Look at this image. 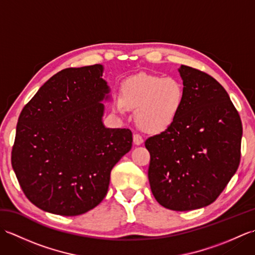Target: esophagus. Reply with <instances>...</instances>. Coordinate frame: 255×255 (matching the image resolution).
<instances>
[{
    "mask_svg": "<svg viewBox=\"0 0 255 255\" xmlns=\"http://www.w3.org/2000/svg\"><path fill=\"white\" fill-rule=\"evenodd\" d=\"M133 143L137 144V145H140L143 143V138L140 136L139 133H134L133 134Z\"/></svg>",
    "mask_w": 255,
    "mask_h": 255,
    "instance_id": "34e87169",
    "label": "esophagus"
}]
</instances>
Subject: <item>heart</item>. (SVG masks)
<instances>
[{
    "mask_svg": "<svg viewBox=\"0 0 255 255\" xmlns=\"http://www.w3.org/2000/svg\"><path fill=\"white\" fill-rule=\"evenodd\" d=\"M184 104L182 84L173 78L140 73L124 81L121 97L113 100V108L125 114L137 108L136 121L142 130L159 133L169 129L180 115Z\"/></svg>",
    "mask_w": 255,
    "mask_h": 255,
    "instance_id": "heart-1",
    "label": "heart"
}]
</instances>
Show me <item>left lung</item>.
<instances>
[{
	"mask_svg": "<svg viewBox=\"0 0 255 255\" xmlns=\"http://www.w3.org/2000/svg\"><path fill=\"white\" fill-rule=\"evenodd\" d=\"M184 104L176 122L145 140L148 177L163 207L186 211L214 203L241 158L242 123L226 90L197 69H178Z\"/></svg>",
	"mask_w": 255,
	"mask_h": 255,
	"instance_id": "obj_1",
	"label": "left lung"
}]
</instances>
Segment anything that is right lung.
I'll return each instance as SVG.
<instances>
[{
  "label": "right lung",
  "mask_w": 255,
  "mask_h": 255,
  "mask_svg": "<svg viewBox=\"0 0 255 255\" xmlns=\"http://www.w3.org/2000/svg\"><path fill=\"white\" fill-rule=\"evenodd\" d=\"M103 66L53 75L18 117L12 166L25 196L48 213L78 216L106 196L111 171L132 145L129 129L106 128Z\"/></svg>",
  "instance_id": "add662e5"
}]
</instances>
